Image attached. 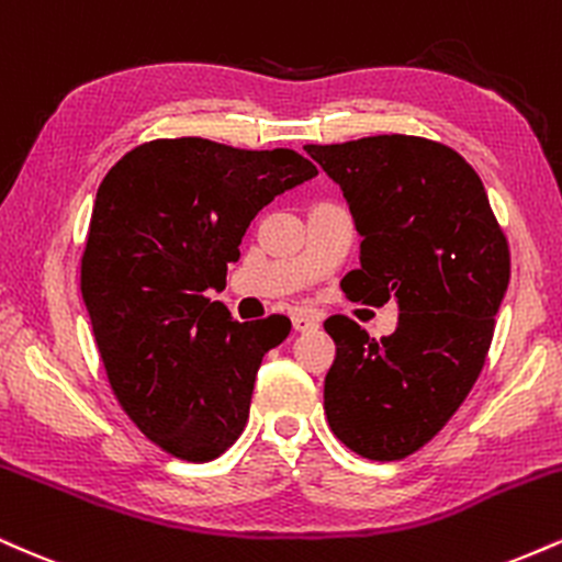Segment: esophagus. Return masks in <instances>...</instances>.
<instances>
[{"label":"esophagus","mask_w":562,"mask_h":562,"mask_svg":"<svg viewBox=\"0 0 562 562\" xmlns=\"http://www.w3.org/2000/svg\"><path fill=\"white\" fill-rule=\"evenodd\" d=\"M292 323H294V331H302V334L315 331V328H318V318L310 313H294Z\"/></svg>","instance_id":"34e87169"}]
</instances>
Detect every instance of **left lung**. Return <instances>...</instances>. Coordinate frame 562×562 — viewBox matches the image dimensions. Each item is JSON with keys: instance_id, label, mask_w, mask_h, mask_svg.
<instances>
[{"instance_id": "1", "label": "left lung", "mask_w": 562, "mask_h": 562, "mask_svg": "<svg viewBox=\"0 0 562 562\" xmlns=\"http://www.w3.org/2000/svg\"><path fill=\"white\" fill-rule=\"evenodd\" d=\"M305 151L339 183L362 236L349 300H397V331L375 341L347 315L323 407L336 439L368 460L431 441L476 384L510 281V247L476 170L431 138L384 134Z\"/></svg>"}]
</instances>
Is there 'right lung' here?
<instances>
[{"instance_id":"obj_1","label":"right lung","mask_w":562,"mask_h":562,"mask_svg":"<svg viewBox=\"0 0 562 562\" xmlns=\"http://www.w3.org/2000/svg\"><path fill=\"white\" fill-rule=\"evenodd\" d=\"M313 176L294 149L183 136L138 144L99 183L81 294L117 402L173 458L215 460L247 426L257 368L292 321L239 323L204 292L226 286L252 217Z\"/></svg>"}]
</instances>
